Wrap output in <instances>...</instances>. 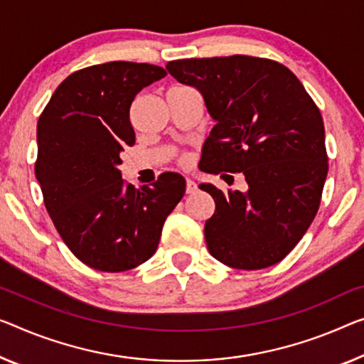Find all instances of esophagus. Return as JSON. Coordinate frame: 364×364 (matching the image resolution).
<instances>
[{"label":"esophagus","mask_w":364,"mask_h":364,"mask_svg":"<svg viewBox=\"0 0 364 364\" xmlns=\"http://www.w3.org/2000/svg\"><path fill=\"white\" fill-rule=\"evenodd\" d=\"M197 183H195L193 181H190V178H187V182H186V192L187 193H195L197 192Z\"/></svg>","instance_id":"34e87169"}]
</instances>
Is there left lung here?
<instances>
[{"instance_id": "1", "label": "left lung", "mask_w": 364, "mask_h": 364, "mask_svg": "<svg viewBox=\"0 0 364 364\" xmlns=\"http://www.w3.org/2000/svg\"><path fill=\"white\" fill-rule=\"evenodd\" d=\"M166 68L198 89L216 122L203 144V171L242 172L249 187L200 186L216 205L205 223L210 254L239 270L278 264L321 205L328 172L321 110L293 71L268 58H187Z\"/></svg>"}]
</instances>
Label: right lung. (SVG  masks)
Masks as SVG:
<instances>
[{"label":"right lung","mask_w":364,"mask_h":364,"mask_svg":"<svg viewBox=\"0 0 364 364\" xmlns=\"http://www.w3.org/2000/svg\"><path fill=\"white\" fill-rule=\"evenodd\" d=\"M164 68L109 61L75 71L55 89L37 124L36 177L68 249L100 272H125L158 249L186 178L164 172L151 186L124 182L120 154L135 144L130 105Z\"/></svg>","instance_id":"right-lung-1"}]
</instances>
